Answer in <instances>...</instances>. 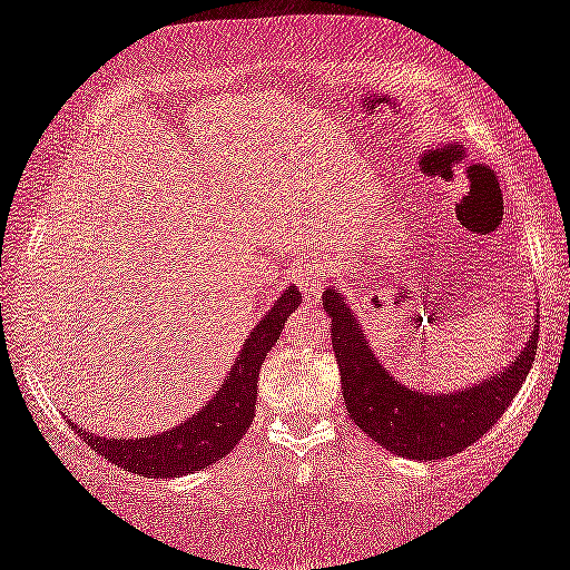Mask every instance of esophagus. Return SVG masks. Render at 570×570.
Here are the masks:
<instances>
[{"label":"esophagus","mask_w":570,"mask_h":570,"mask_svg":"<svg viewBox=\"0 0 570 570\" xmlns=\"http://www.w3.org/2000/svg\"><path fill=\"white\" fill-rule=\"evenodd\" d=\"M292 278H295V284L299 286L305 299H316L324 292V286H327V275H324L322 262H318L316 256H303V259L297 262Z\"/></svg>","instance_id":"esophagus-1"}]
</instances>
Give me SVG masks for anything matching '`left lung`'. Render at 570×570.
<instances>
[{
  "label": "left lung",
  "mask_w": 570,
  "mask_h": 570,
  "mask_svg": "<svg viewBox=\"0 0 570 570\" xmlns=\"http://www.w3.org/2000/svg\"><path fill=\"white\" fill-rule=\"evenodd\" d=\"M333 318V352L348 416L386 452L409 460H443L479 441L528 379L539 346V324L509 367L460 392H416L392 376L367 343L365 330L337 289L322 295Z\"/></svg>",
  "instance_id": "8db88e82"
}]
</instances>
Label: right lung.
<instances>
[{
	"label": "right lung",
	"mask_w": 570,
	"mask_h": 570,
	"mask_svg": "<svg viewBox=\"0 0 570 570\" xmlns=\"http://www.w3.org/2000/svg\"><path fill=\"white\" fill-rule=\"evenodd\" d=\"M299 299L303 297L295 286H289L275 299L273 308L262 316V322H256L254 333L246 337L235 365L229 367L216 395L197 414L184 419L175 428L151 438H102L86 433L83 428L75 430L83 435L94 452L102 454L112 465L148 479L186 476V473L214 465L227 458L252 428L259 367L281 337L286 316L297 308Z\"/></svg>",
	"instance_id": "obj_1"
}]
</instances>
